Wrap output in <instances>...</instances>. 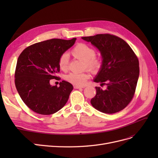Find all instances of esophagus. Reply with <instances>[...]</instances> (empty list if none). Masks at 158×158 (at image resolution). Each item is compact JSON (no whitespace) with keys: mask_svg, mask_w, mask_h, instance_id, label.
Segmentation results:
<instances>
[{"mask_svg":"<svg viewBox=\"0 0 158 158\" xmlns=\"http://www.w3.org/2000/svg\"><path fill=\"white\" fill-rule=\"evenodd\" d=\"M74 88L75 89H80V88H83L84 87L83 86H80V85H74Z\"/></svg>","mask_w":158,"mask_h":158,"instance_id":"obj_1","label":"esophagus"}]
</instances>
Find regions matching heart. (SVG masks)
<instances>
[{"label":"heart","instance_id":"obj_1","mask_svg":"<svg viewBox=\"0 0 158 158\" xmlns=\"http://www.w3.org/2000/svg\"><path fill=\"white\" fill-rule=\"evenodd\" d=\"M73 56L77 59L84 62L85 67L89 69L94 73L98 72L102 68L103 58L101 56L96 55V50L93 47L84 43H79L70 51ZM69 58L66 53L62 54L59 60L60 69L66 71L69 68ZM90 77L88 72L84 73H71L66 75V80L74 85H82Z\"/></svg>","mask_w":158,"mask_h":158}]
</instances>
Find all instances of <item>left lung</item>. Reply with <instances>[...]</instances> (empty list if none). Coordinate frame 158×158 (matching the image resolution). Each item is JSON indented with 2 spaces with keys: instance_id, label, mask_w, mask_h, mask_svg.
Returning a JSON list of instances; mask_svg holds the SVG:
<instances>
[{
  "instance_id": "obj_1",
  "label": "left lung",
  "mask_w": 158,
  "mask_h": 158,
  "mask_svg": "<svg viewBox=\"0 0 158 158\" xmlns=\"http://www.w3.org/2000/svg\"><path fill=\"white\" fill-rule=\"evenodd\" d=\"M82 38L101 52L103 66L94 82L107 85L106 90L95 87L96 95L91 99V104L104 113L121 111L135 93L140 73L137 56L125 41L116 35L103 33Z\"/></svg>"
}]
</instances>
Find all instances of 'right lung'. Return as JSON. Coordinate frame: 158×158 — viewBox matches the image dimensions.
I'll list each match as a JSON object with an SVG mask.
<instances>
[{"label": "right lung", "instance_id": "add662e5", "mask_svg": "<svg viewBox=\"0 0 158 158\" xmlns=\"http://www.w3.org/2000/svg\"><path fill=\"white\" fill-rule=\"evenodd\" d=\"M70 40L51 39L33 44L19 56L15 70V85L22 101L38 114H51L67 102L73 86L63 80L60 86L51 85L49 81L58 79L59 60L73 46Z\"/></svg>", "mask_w": 158, "mask_h": 158}]
</instances>
